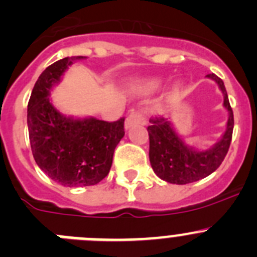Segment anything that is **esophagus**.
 Here are the masks:
<instances>
[{
  "label": "esophagus",
  "mask_w": 257,
  "mask_h": 257,
  "mask_svg": "<svg viewBox=\"0 0 257 257\" xmlns=\"http://www.w3.org/2000/svg\"><path fill=\"white\" fill-rule=\"evenodd\" d=\"M145 117H143L142 111H133L126 116L125 119V129L132 128L134 125H138V124L143 123Z\"/></svg>",
  "instance_id": "1"
}]
</instances>
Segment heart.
Masks as SVG:
<instances>
[{"instance_id":"obj_1","label":"heart","mask_w":257,"mask_h":257,"mask_svg":"<svg viewBox=\"0 0 257 257\" xmlns=\"http://www.w3.org/2000/svg\"><path fill=\"white\" fill-rule=\"evenodd\" d=\"M162 82H164V80H162L161 77L148 78V80H146L145 82L141 85V91L146 93L152 92V91L157 90V88L162 85ZM179 90H180V83H175L174 87H172V92L176 93Z\"/></svg>"}]
</instances>
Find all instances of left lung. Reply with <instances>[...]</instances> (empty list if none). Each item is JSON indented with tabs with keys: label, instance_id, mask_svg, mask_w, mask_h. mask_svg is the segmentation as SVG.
<instances>
[{
	"label": "left lung",
	"instance_id": "obj_1",
	"mask_svg": "<svg viewBox=\"0 0 257 257\" xmlns=\"http://www.w3.org/2000/svg\"><path fill=\"white\" fill-rule=\"evenodd\" d=\"M223 93V106L228 111L226 131L220 140L207 150H198L186 145L167 117H152L148 126L150 162L160 179L170 184L185 185L209 176L220 166L228 152L233 132V111L229 105L224 83L215 74H208Z\"/></svg>",
	"mask_w": 257,
	"mask_h": 257
}]
</instances>
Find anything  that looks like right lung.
Listing matches in <instances>:
<instances>
[{"label":"right lung","instance_id":"right-lung-1","mask_svg":"<svg viewBox=\"0 0 257 257\" xmlns=\"http://www.w3.org/2000/svg\"><path fill=\"white\" fill-rule=\"evenodd\" d=\"M83 59L86 57H66L45 68L28 104L35 162L50 179L68 188L96 185L107 176L115 147L125 133L124 117L109 123L93 116H67L52 104L50 91L69 66Z\"/></svg>","mask_w":257,"mask_h":257}]
</instances>
